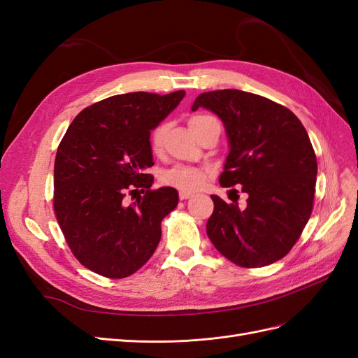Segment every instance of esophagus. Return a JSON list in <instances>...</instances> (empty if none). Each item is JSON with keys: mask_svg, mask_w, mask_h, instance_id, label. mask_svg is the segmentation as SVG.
<instances>
[{"mask_svg": "<svg viewBox=\"0 0 358 358\" xmlns=\"http://www.w3.org/2000/svg\"><path fill=\"white\" fill-rule=\"evenodd\" d=\"M180 199H189V198H192L193 196V193L192 192H186V190H180Z\"/></svg>", "mask_w": 358, "mask_h": 358, "instance_id": "1", "label": "esophagus"}]
</instances>
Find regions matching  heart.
Instances as JSON below:
<instances>
[{"label": "heart", "mask_w": 358, "mask_h": 358, "mask_svg": "<svg viewBox=\"0 0 358 358\" xmlns=\"http://www.w3.org/2000/svg\"><path fill=\"white\" fill-rule=\"evenodd\" d=\"M210 117L207 115H193L189 118V127L193 131L201 121L207 120ZM169 124L168 122H160L155 129L151 130L150 135V145L151 150L155 152H159L163 145V139H165L166 130ZM207 181V172L202 171L199 168H193V166H173L168 171L162 173V182H165L166 186L177 187L181 190H199Z\"/></svg>", "instance_id": "b5f03b06"}]
</instances>
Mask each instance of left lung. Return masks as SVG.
<instances>
[{"instance_id":"1","label":"left lung","mask_w":358,"mask_h":358,"mask_svg":"<svg viewBox=\"0 0 358 358\" xmlns=\"http://www.w3.org/2000/svg\"><path fill=\"white\" fill-rule=\"evenodd\" d=\"M198 108L214 112L227 130L229 155L220 186L240 185L249 195L246 208L211 196L208 238L240 267L282 259L312 214L318 165L308 131L288 108L240 90L202 93L192 110Z\"/></svg>"}]
</instances>
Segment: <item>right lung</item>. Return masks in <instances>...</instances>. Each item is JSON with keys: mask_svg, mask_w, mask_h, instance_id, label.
I'll return each instance as SVG.
<instances>
[{"mask_svg": "<svg viewBox=\"0 0 358 358\" xmlns=\"http://www.w3.org/2000/svg\"><path fill=\"white\" fill-rule=\"evenodd\" d=\"M185 90L165 96L118 94L85 108L61 139L54 166V210L76 259L122 279L155 253L163 217L177 207L173 187L151 190V130L178 106ZM141 189L144 197L125 203Z\"/></svg>", "mask_w": 358, "mask_h": 358, "instance_id": "right-lung-1", "label": "right lung"}]
</instances>
